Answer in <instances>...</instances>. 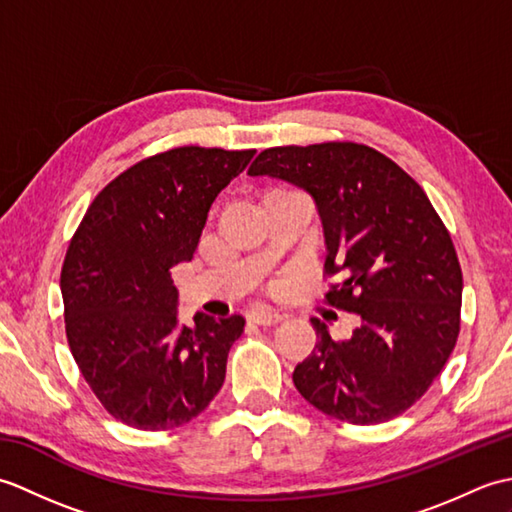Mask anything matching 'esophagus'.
Segmentation results:
<instances>
[{
	"label": "esophagus",
	"mask_w": 512,
	"mask_h": 512,
	"mask_svg": "<svg viewBox=\"0 0 512 512\" xmlns=\"http://www.w3.org/2000/svg\"><path fill=\"white\" fill-rule=\"evenodd\" d=\"M248 319L253 321V323H257V325H275V323H279V321H284V314H279V312H275V310L262 308V310L248 312Z\"/></svg>",
	"instance_id": "34e87169"
}]
</instances>
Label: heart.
Segmentation results:
<instances>
[{
  "instance_id": "obj_1",
  "label": "heart",
  "mask_w": 512,
  "mask_h": 512,
  "mask_svg": "<svg viewBox=\"0 0 512 512\" xmlns=\"http://www.w3.org/2000/svg\"><path fill=\"white\" fill-rule=\"evenodd\" d=\"M273 191H277V189H273Z\"/></svg>"
}]
</instances>
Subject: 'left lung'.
Here are the masks:
<instances>
[{
    "mask_svg": "<svg viewBox=\"0 0 512 512\" xmlns=\"http://www.w3.org/2000/svg\"><path fill=\"white\" fill-rule=\"evenodd\" d=\"M248 176L306 189L323 222L325 303L356 312L347 341L312 319L319 343L295 387L325 416L378 424L418 402L458 343L462 268L427 193L380 151L358 143L270 147Z\"/></svg>",
    "mask_w": 512,
    "mask_h": 512,
    "instance_id": "left-lung-1",
    "label": "left lung"
}]
</instances>
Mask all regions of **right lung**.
Returning a JSON list of instances; mask_svg holds the SVG:
<instances>
[{"label":"right lung","mask_w":512,"mask_h":512,"mask_svg":"<svg viewBox=\"0 0 512 512\" xmlns=\"http://www.w3.org/2000/svg\"><path fill=\"white\" fill-rule=\"evenodd\" d=\"M255 149L176 147L96 195L61 268L65 336L85 383L127 427L167 431L220 391L246 319L198 312L178 325L171 270L191 262L206 215Z\"/></svg>","instance_id":"add662e5"}]
</instances>
